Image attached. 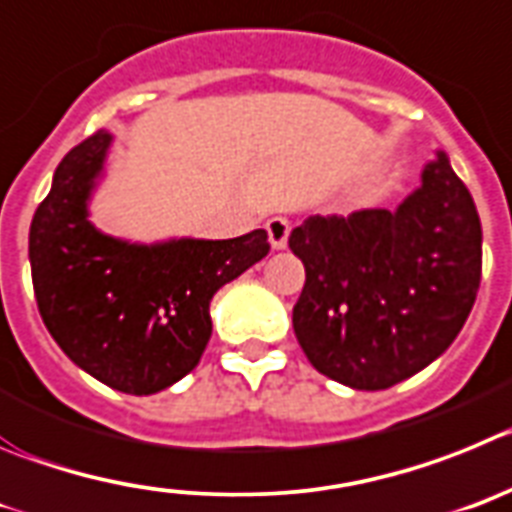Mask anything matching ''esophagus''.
Segmentation results:
<instances>
[{
    "label": "esophagus",
    "mask_w": 512,
    "mask_h": 512,
    "mask_svg": "<svg viewBox=\"0 0 512 512\" xmlns=\"http://www.w3.org/2000/svg\"><path fill=\"white\" fill-rule=\"evenodd\" d=\"M265 229H267V239H270L273 250H283V247L288 245L290 219H285V216H273V219H267Z\"/></svg>",
    "instance_id": "obj_1"
}]
</instances>
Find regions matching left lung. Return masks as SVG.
I'll use <instances>...</instances> for the list:
<instances>
[{
	"label": "left lung",
	"mask_w": 512,
	"mask_h": 512,
	"mask_svg": "<svg viewBox=\"0 0 512 512\" xmlns=\"http://www.w3.org/2000/svg\"><path fill=\"white\" fill-rule=\"evenodd\" d=\"M288 245L306 267L298 344L321 375L354 390L393 388L431 365L480 290V214L444 155L398 211L308 216Z\"/></svg>",
	"instance_id": "8db88e82"
}]
</instances>
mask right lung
I'll return each mask as SVG.
<instances>
[{"mask_svg": "<svg viewBox=\"0 0 512 512\" xmlns=\"http://www.w3.org/2000/svg\"><path fill=\"white\" fill-rule=\"evenodd\" d=\"M112 137L94 132L55 168L30 224L38 311L58 347L99 382L153 395L199 365L209 303L270 252L265 229L140 247L96 232L86 199Z\"/></svg>", "mask_w": 512, "mask_h": 512, "instance_id": "1", "label": "right lung"}]
</instances>
